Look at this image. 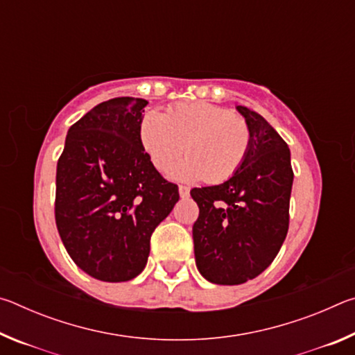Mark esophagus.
Returning a JSON list of instances; mask_svg holds the SVG:
<instances>
[{"label":"esophagus","mask_w":355,"mask_h":355,"mask_svg":"<svg viewBox=\"0 0 355 355\" xmlns=\"http://www.w3.org/2000/svg\"><path fill=\"white\" fill-rule=\"evenodd\" d=\"M178 192H180V197H182V199H186V197L189 196V188H188V186L180 184L178 186Z\"/></svg>","instance_id":"34e87169"}]
</instances>
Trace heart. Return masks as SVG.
Instances as JSON below:
<instances>
[{
	"instance_id": "1",
	"label": "heart",
	"mask_w": 355,
	"mask_h": 355,
	"mask_svg": "<svg viewBox=\"0 0 355 355\" xmlns=\"http://www.w3.org/2000/svg\"><path fill=\"white\" fill-rule=\"evenodd\" d=\"M144 152L156 171L167 172L184 153L172 177L183 182L205 178L222 183L241 169L252 133L243 116L205 101L178 103L161 114L148 111L139 125Z\"/></svg>"
}]
</instances>
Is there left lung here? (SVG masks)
Instances as JSON below:
<instances>
[{"mask_svg":"<svg viewBox=\"0 0 355 355\" xmlns=\"http://www.w3.org/2000/svg\"><path fill=\"white\" fill-rule=\"evenodd\" d=\"M236 110L252 133L244 164L224 183L191 191L199 205L192 227L196 264L216 285H239L260 275L279 254L290 224V148L260 114Z\"/></svg>","mask_w":355,"mask_h":355,"instance_id":"obj_1","label":"left lung"}]
</instances>
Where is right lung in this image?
Masks as SVG:
<instances>
[{"mask_svg": "<svg viewBox=\"0 0 355 355\" xmlns=\"http://www.w3.org/2000/svg\"><path fill=\"white\" fill-rule=\"evenodd\" d=\"M148 101H103L69 128L56 169L55 218L76 266L94 279L127 282L147 264L150 236L178 202V186L144 152Z\"/></svg>", "mask_w": 355, "mask_h": 355, "instance_id": "add662e5", "label": "right lung"}]
</instances>
